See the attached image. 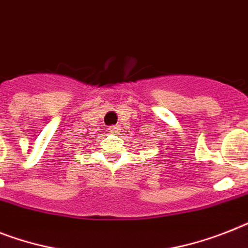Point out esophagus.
<instances>
[{
  "mask_svg": "<svg viewBox=\"0 0 248 248\" xmlns=\"http://www.w3.org/2000/svg\"><path fill=\"white\" fill-rule=\"evenodd\" d=\"M111 134H116V133H119V126L118 125H111L109 126V129H108Z\"/></svg>",
  "mask_w": 248,
  "mask_h": 248,
  "instance_id": "obj_1",
  "label": "esophagus"
}]
</instances>
